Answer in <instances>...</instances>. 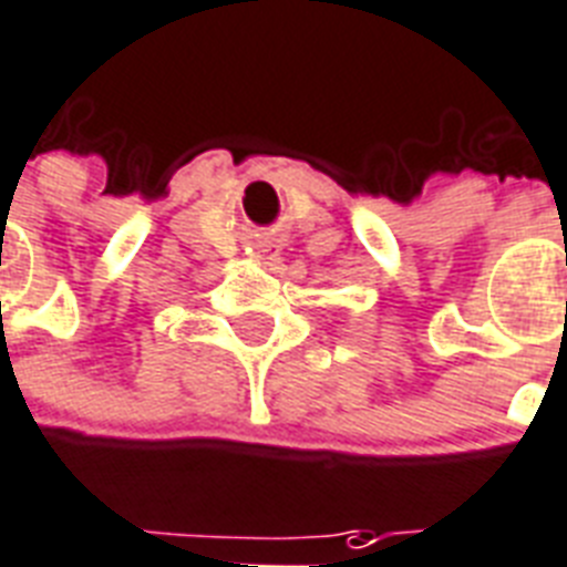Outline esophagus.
Wrapping results in <instances>:
<instances>
[{
    "mask_svg": "<svg viewBox=\"0 0 567 567\" xmlns=\"http://www.w3.org/2000/svg\"><path fill=\"white\" fill-rule=\"evenodd\" d=\"M271 251V246H260V255H269Z\"/></svg>",
    "mask_w": 567,
    "mask_h": 567,
    "instance_id": "34e87169",
    "label": "esophagus"
}]
</instances>
